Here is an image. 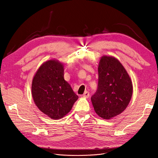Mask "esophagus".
I'll return each instance as SVG.
<instances>
[{"label": "esophagus", "instance_id": "34e87169", "mask_svg": "<svg viewBox=\"0 0 158 158\" xmlns=\"http://www.w3.org/2000/svg\"><path fill=\"white\" fill-rule=\"evenodd\" d=\"M89 95H90V94H89V93L88 92V91H86V92L83 94V97H86V98H88L89 97Z\"/></svg>", "mask_w": 158, "mask_h": 158}]
</instances>
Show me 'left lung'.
Returning a JSON list of instances; mask_svg holds the SVG:
<instances>
[{"label":"left lung","mask_w":158,"mask_h":158,"mask_svg":"<svg viewBox=\"0 0 158 158\" xmlns=\"http://www.w3.org/2000/svg\"><path fill=\"white\" fill-rule=\"evenodd\" d=\"M96 93L91 97L96 114L103 119H111L123 112L132 94L131 79L121 63L111 56H103L99 67Z\"/></svg>","instance_id":"8db88e82"}]
</instances>
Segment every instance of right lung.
Instances as JSON below:
<instances>
[{
  "mask_svg": "<svg viewBox=\"0 0 158 158\" xmlns=\"http://www.w3.org/2000/svg\"><path fill=\"white\" fill-rule=\"evenodd\" d=\"M31 94L38 108L53 120L68 114L78 99L64 80V65L53 59L38 68L31 84Z\"/></svg>",
  "mask_w": 158,
  "mask_h": 158,
  "instance_id": "right-lung-1",
  "label": "right lung"
}]
</instances>
